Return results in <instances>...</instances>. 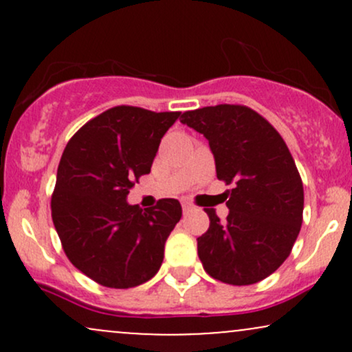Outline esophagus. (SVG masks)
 Returning a JSON list of instances; mask_svg holds the SVG:
<instances>
[{
	"label": "esophagus",
	"instance_id": "1",
	"mask_svg": "<svg viewBox=\"0 0 352 352\" xmlns=\"http://www.w3.org/2000/svg\"><path fill=\"white\" fill-rule=\"evenodd\" d=\"M182 208H184V213H188L193 210V205H190L188 201H184V204H182Z\"/></svg>",
	"mask_w": 352,
	"mask_h": 352
}]
</instances>
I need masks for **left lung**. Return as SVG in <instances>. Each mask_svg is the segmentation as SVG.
I'll return each instance as SVG.
<instances>
[{
    "label": "left lung",
    "instance_id": "left-lung-1",
    "mask_svg": "<svg viewBox=\"0 0 352 352\" xmlns=\"http://www.w3.org/2000/svg\"><path fill=\"white\" fill-rule=\"evenodd\" d=\"M182 124L208 140L225 192V221L207 208L210 227L197 238L205 272L243 286L265 280L289 256L302 223L305 192L289 148L265 117L246 106L187 111Z\"/></svg>",
    "mask_w": 352,
    "mask_h": 352
}]
</instances>
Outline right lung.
I'll return each mask as SVG.
<instances>
[{"label": "right lung", "mask_w": 352, "mask_h": 352, "mask_svg": "<svg viewBox=\"0 0 352 352\" xmlns=\"http://www.w3.org/2000/svg\"><path fill=\"white\" fill-rule=\"evenodd\" d=\"M179 117L117 106L84 124L64 148L52 221L71 263L99 285L134 288L162 265L165 241L182 218L179 200L140 210L127 195L151 172L160 140Z\"/></svg>", "instance_id": "obj_1"}]
</instances>
